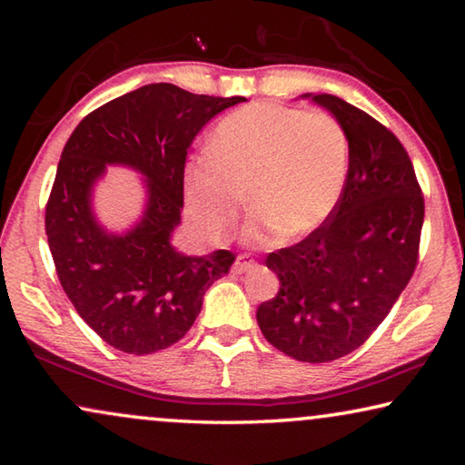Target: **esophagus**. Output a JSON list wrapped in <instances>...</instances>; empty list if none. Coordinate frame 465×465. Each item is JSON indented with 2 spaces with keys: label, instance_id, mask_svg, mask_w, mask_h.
I'll use <instances>...</instances> for the list:
<instances>
[{
  "label": "esophagus",
  "instance_id": "obj_1",
  "mask_svg": "<svg viewBox=\"0 0 465 465\" xmlns=\"http://www.w3.org/2000/svg\"><path fill=\"white\" fill-rule=\"evenodd\" d=\"M258 269V262L254 261V258H250L248 254H240L238 258H235V262L232 266L233 274H243V272H250Z\"/></svg>",
  "mask_w": 465,
  "mask_h": 465
}]
</instances>
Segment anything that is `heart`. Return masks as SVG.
Returning <instances> with one entry per match:
<instances>
[{"mask_svg":"<svg viewBox=\"0 0 465 465\" xmlns=\"http://www.w3.org/2000/svg\"><path fill=\"white\" fill-rule=\"evenodd\" d=\"M211 152L184 168V203L194 225L222 235L248 193L250 242L302 240L332 215L349 174V137L332 114L256 102L217 124Z\"/></svg>","mask_w":465,"mask_h":465,"instance_id":"heart-1","label":"heart"}]
</instances>
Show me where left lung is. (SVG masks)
<instances>
[{
    "label": "left lung",
    "mask_w": 465,
    "mask_h": 465,
    "mask_svg": "<svg viewBox=\"0 0 465 465\" xmlns=\"http://www.w3.org/2000/svg\"><path fill=\"white\" fill-rule=\"evenodd\" d=\"M312 100L342 124L349 174L324 225L266 256L281 287L258 305L256 320L274 349L328 363L359 349L406 289L419 262L424 199L388 127L332 94Z\"/></svg>",
    "instance_id": "obj_1"
}]
</instances>
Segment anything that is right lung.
Masks as SVG:
<instances>
[{
    "label": "right lung",
    "mask_w": 465,
    "mask_h": 465,
    "mask_svg": "<svg viewBox=\"0 0 465 465\" xmlns=\"http://www.w3.org/2000/svg\"><path fill=\"white\" fill-rule=\"evenodd\" d=\"M243 100L149 84L94 110L63 147L46 238L69 302L114 349L152 355L178 342L201 313L204 291L230 272V250L184 256L170 238L184 203L188 147L215 114ZM106 163L146 176V213L121 236L108 234L91 211V188Z\"/></svg>",
    "instance_id": "add662e5"
}]
</instances>
